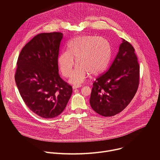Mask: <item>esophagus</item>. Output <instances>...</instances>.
I'll return each mask as SVG.
<instances>
[{
    "label": "esophagus",
    "instance_id": "esophagus-1",
    "mask_svg": "<svg viewBox=\"0 0 160 160\" xmlns=\"http://www.w3.org/2000/svg\"><path fill=\"white\" fill-rule=\"evenodd\" d=\"M80 87H81V85H73V89H76V88H78Z\"/></svg>",
    "mask_w": 160,
    "mask_h": 160
}]
</instances>
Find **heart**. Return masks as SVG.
Here are the masks:
<instances>
[{
    "instance_id": "heart-1",
    "label": "heart",
    "mask_w": 160,
    "mask_h": 160,
    "mask_svg": "<svg viewBox=\"0 0 160 160\" xmlns=\"http://www.w3.org/2000/svg\"><path fill=\"white\" fill-rule=\"evenodd\" d=\"M109 42L97 36H80L68 45V51L63 52L58 58L59 69L65 77L72 72L76 59L78 65L72 74L70 82L75 85L82 83L89 74L98 75L102 73L111 58Z\"/></svg>"
}]
</instances>
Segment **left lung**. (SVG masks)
Listing matches in <instances>:
<instances>
[{"label":"left lung","mask_w":160,"mask_h":160,"mask_svg":"<svg viewBox=\"0 0 160 160\" xmlns=\"http://www.w3.org/2000/svg\"><path fill=\"white\" fill-rule=\"evenodd\" d=\"M132 45L123 39L108 70L94 82L90 98L92 108L103 117H112L130 102L139 84V64Z\"/></svg>","instance_id":"1"}]
</instances>
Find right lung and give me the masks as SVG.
<instances>
[{
  "mask_svg": "<svg viewBox=\"0 0 160 160\" xmlns=\"http://www.w3.org/2000/svg\"><path fill=\"white\" fill-rule=\"evenodd\" d=\"M63 35L42 33L22 49L17 61L15 82L28 108L45 118H54L64 111L72 87L59 75L58 55Z\"/></svg>",
  "mask_w": 160,
  "mask_h": 160,
  "instance_id": "obj_1",
  "label": "right lung"
}]
</instances>
